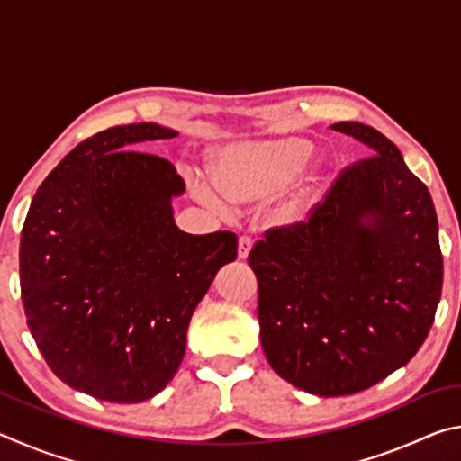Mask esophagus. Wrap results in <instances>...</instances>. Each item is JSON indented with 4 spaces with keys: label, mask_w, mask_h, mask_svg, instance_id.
I'll return each instance as SVG.
<instances>
[{
    "label": "esophagus",
    "mask_w": 461,
    "mask_h": 461,
    "mask_svg": "<svg viewBox=\"0 0 461 461\" xmlns=\"http://www.w3.org/2000/svg\"><path fill=\"white\" fill-rule=\"evenodd\" d=\"M249 249H252V238L241 236L238 240V258L240 260H246L248 254H249Z\"/></svg>",
    "instance_id": "obj_1"
}]
</instances>
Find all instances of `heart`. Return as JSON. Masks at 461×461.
Returning <instances> with one entry per match:
<instances>
[{
    "label": "heart",
    "mask_w": 461,
    "mask_h": 461,
    "mask_svg": "<svg viewBox=\"0 0 461 461\" xmlns=\"http://www.w3.org/2000/svg\"><path fill=\"white\" fill-rule=\"evenodd\" d=\"M315 144L303 136H280L223 146L212 156V183L194 176L191 189L201 203L220 213L230 205H256L272 199L268 220L293 230L305 223L321 201L330 178L325 158H311Z\"/></svg>",
    "instance_id": "obj_1"
}]
</instances>
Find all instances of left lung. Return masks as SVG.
Masks as SVG:
<instances>
[{
    "label": "left lung",
    "instance_id": "obj_1",
    "mask_svg": "<svg viewBox=\"0 0 461 461\" xmlns=\"http://www.w3.org/2000/svg\"><path fill=\"white\" fill-rule=\"evenodd\" d=\"M331 130L374 154L341 170L305 223L268 230L248 256L267 360L317 396L360 393L402 368L431 330L443 285L427 186L378 130Z\"/></svg>",
    "mask_w": 461,
    "mask_h": 461
}]
</instances>
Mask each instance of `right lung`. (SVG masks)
<instances>
[{
	"instance_id": "right-lung-1",
	"label": "right lung",
	"mask_w": 461,
	"mask_h": 461,
	"mask_svg": "<svg viewBox=\"0 0 461 461\" xmlns=\"http://www.w3.org/2000/svg\"><path fill=\"white\" fill-rule=\"evenodd\" d=\"M175 136L142 122L87 138L38 186L22 230L30 333L65 384L99 401L142 402L173 380L193 311L238 256L236 233L176 228L183 178L134 150Z\"/></svg>"
}]
</instances>
